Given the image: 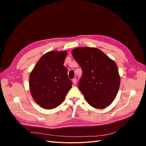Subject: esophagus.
Returning a JSON list of instances; mask_svg holds the SVG:
<instances>
[{"mask_svg": "<svg viewBox=\"0 0 146 146\" xmlns=\"http://www.w3.org/2000/svg\"><path fill=\"white\" fill-rule=\"evenodd\" d=\"M72 82H73V83L74 84V85H76V83H77V78H74L73 80H72Z\"/></svg>", "mask_w": 146, "mask_h": 146, "instance_id": "obj_1", "label": "esophagus"}]
</instances>
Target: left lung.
<instances>
[{
    "label": "left lung",
    "mask_w": 146,
    "mask_h": 146,
    "mask_svg": "<svg viewBox=\"0 0 146 146\" xmlns=\"http://www.w3.org/2000/svg\"><path fill=\"white\" fill-rule=\"evenodd\" d=\"M83 75L78 88L92 107H107L115 99L120 86L117 66L113 60L94 47H77L72 51Z\"/></svg>",
    "instance_id": "8db88e82"
}]
</instances>
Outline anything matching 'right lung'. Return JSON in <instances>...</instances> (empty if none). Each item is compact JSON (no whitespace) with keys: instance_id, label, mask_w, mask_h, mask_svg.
Returning a JSON list of instances; mask_svg holds the SVG:
<instances>
[{"instance_id":"add662e5","label":"right lung","mask_w":146,"mask_h":146,"mask_svg":"<svg viewBox=\"0 0 146 146\" xmlns=\"http://www.w3.org/2000/svg\"><path fill=\"white\" fill-rule=\"evenodd\" d=\"M66 51H50L35 65L29 78L31 94L41 107L50 110L63 102L72 83L63 65Z\"/></svg>"}]
</instances>
